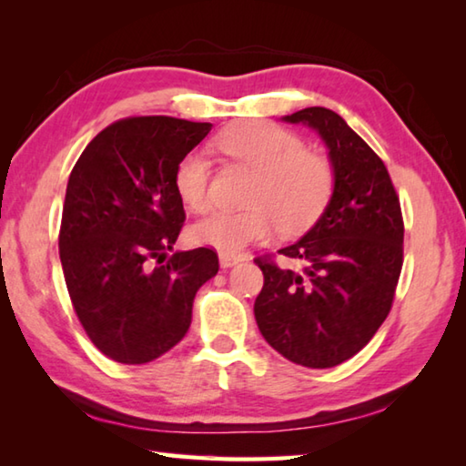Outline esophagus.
Returning <instances> with one entry per match:
<instances>
[{
	"instance_id": "obj_1",
	"label": "esophagus",
	"mask_w": 466,
	"mask_h": 466,
	"mask_svg": "<svg viewBox=\"0 0 466 466\" xmlns=\"http://www.w3.org/2000/svg\"><path fill=\"white\" fill-rule=\"evenodd\" d=\"M242 261V257H236V255H219V265L222 267H234V265H238Z\"/></svg>"
}]
</instances>
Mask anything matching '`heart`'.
Returning <instances> with one entry per match:
<instances>
[{
	"instance_id": "b5f03b06",
	"label": "heart",
	"mask_w": 466,
	"mask_h": 466,
	"mask_svg": "<svg viewBox=\"0 0 466 466\" xmlns=\"http://www.w3.org/2000/svg\"><path fill=\"white\" fill-rule=\"evenodd\" d=\"M218 149L244 162L257 177L244 209H216L195 222L191 240L236 255L278 230L298 234L327 209L335 191V168L327 156L306 149L302 137L269 121H242L216 137ZM211 168L201 152H188L175 168V191L191 211L208 209Z\"/></svg>"
}]
</instances>
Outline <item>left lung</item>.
I'll use <instances>...</instances> for the list:
<instances>
[{
    "label": "left lung",
    "instance_id": "1",
    "mask_svg": "<svg viewBox=\"0 0 466 466\" xmlns=\"http://www.w3.org/2000/svg\"><path fill=\"white\" fill-rule=\"evenodd\" d=\"M320 133L335 168L325 214L304 238L255 258L263 289L255 299L258 330L275 351L306 368H333L370 343L392 309L403 269L405 224L389 170L341 116L325 106L288 115Z\"/></svg>",
    "mask_w": 466,
    "mask_h": 466
}]
</instances>
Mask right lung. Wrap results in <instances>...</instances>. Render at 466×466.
Returning a JSON list of instances; mask_svg holds the SVG:
<instances>
[{
  "label": "right lung",
  "mask_w": 466,
  "mask_h": 466,
  "mask_svg": "<svg viewBox=\"0 0 466 466\" xmlns=\"http://www.w3.org/2000/svg\"><path fill=\"white\" fill-rule=\"evenodd\" d=\"M211 123L127 116L94 137L67 180L59 228L63 278L76 317L100 353L139 366L172 350L191 327L197 289L218 252H175L185 224L175 168Z\"/></svg>",
  "instance_id": "add662e5"
}]
</instances>
